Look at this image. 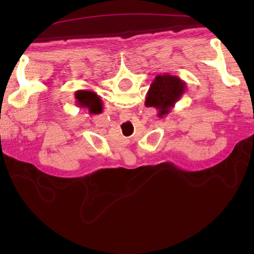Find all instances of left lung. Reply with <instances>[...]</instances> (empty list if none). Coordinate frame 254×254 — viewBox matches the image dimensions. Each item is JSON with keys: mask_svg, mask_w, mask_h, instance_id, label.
<instances>
[{"mask_svg": "<svg viewBox=\"0 0 254 254\" xmlns=\"http://www.w3.org/2000/svg\"><path fill=\"white\" fill-rule=\"evenodd\" d=\"M186 90L187 85L180 77L168 73L157 75L150 84L145 106L157 109V116L163 118L168 115L171 108L175 107L176 102L181 99Z\"/></svg>", "mask_w": 254, "mask_h": 254, "instance_id": "1", "label": "left lung"}]
</instances>
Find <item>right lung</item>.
I'll list each match as a JSON object with an SVG mask.
<instances>
[{"label": "right lung", "mask_w": 254, "mask_h": 254, "mask_svg": "<svg viewBox=\"0 0 254 254\" xmlns=\"http://www.w3.org/2000/svg\"><path fill=\"white\" fill-rule=\"evenodd\" d=\"M75 99H76V105L79 108H86L88 110L89 115H100L102 112V100L100 97L91 90H77L75 93Z\"/></svg>", "instance_id": "obj_1"}]
</instances>
